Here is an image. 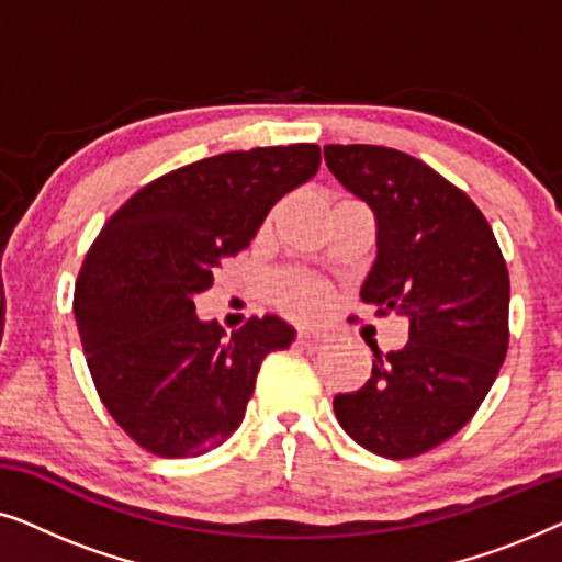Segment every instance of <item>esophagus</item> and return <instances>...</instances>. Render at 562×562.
<instances>
[{"label":"esophagus","instance_id":"obj_1","mask_svg":"<svg viewBox=\"0 0 562 562\" xmlns=\"http://www.w3.org/2000/svg\"><path fill=\"white\" fill-rule=\"evenodd\" d=\"M296 342L302 345V348H306V350H319L322 345L327 342V335H322L319 329L302 327V329H299V335H296Z\"/></svg>","mask_w":562,"mask_h":562}]
</instances>
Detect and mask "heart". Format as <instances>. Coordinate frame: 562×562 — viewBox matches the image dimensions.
Wrapping results in <instances>:
<instances>
[{
    "instance_id": "1",
    "label": "heart",
    "mask_w": 562,
    "mask_h": 562,
    "mask_svg": "<svg viewBox=\"0 0 562 562\" xmlns=\"http://www.w3.org/2000/svg\"><path fill=\"white\" fill-rule=\"evenodd\" d=\"M276 299L291 314H317L327 306L329 291L319 281L289 276V279L279 281V286H276Z\"/></svg>"
}]
</instances>
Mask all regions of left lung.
Instances as JSON below:
<instances>
[{"mask_svg": "<svg viewBox=\"0 0 562 562\" xmlns=\"http://www.w3.org/2000/svg\"><path fill=\"white\" fill-rule=\"evenodd\" d=\"M337 181L371 206L375 260L360 299L409 319V342L383 352L358 391L335 396L360 448L402 460L468 425L509 348V271L465 191L383 145H325Z\"/></svg>", "mask_w": 562, "mask_h": 562, "instance_id": "left-lung-1", "label": "left lung"}]
</instances>
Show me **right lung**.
<instances>
[{
	"label": "right lung",
	"instance_id": "right-lung-1",
	"mask_svg": "<svg viewBox=\"0 0 562 562\" xmlns=\"http://www.w3.org/2000/svg\"><path fill=\"white\" fill-rule=\"evenodd\" d=\"M319 160L314 143L220 153L150 181L106 220L74 314L99 398L140 448L160 458L217 448L240 427L263 358L294 342L276 314L227 335L196 317L194 296Z\"/></svg>",
	"mask_w": 562,
	"mask_h": 562
}]
</instances>
